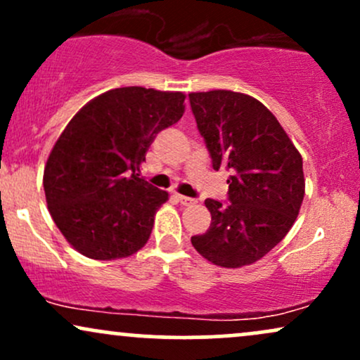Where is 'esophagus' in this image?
Instances as JSON below:
<instances>
[{
	"mask_svg": "<svg viewBox=\"0 0 360 360\" xmlns=\"http://www.w3.org/2000/svg\"><path fill=\"white\" fill-rule=\"evenodd\" d=\"M177 200H179V203L184 205V206H193V205H196V200H194V198L183 196V194H177Z\"/></svg>",
	"mask_w": 360,
	"mask_h": 360,
	"instance_id": "34e87169",
	"label": "esophagus"
}]
</instances>
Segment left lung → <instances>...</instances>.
<instances>
[{"instance_id":"1","label":"left lung","mask_w":360,"mask_h":360,"mask_svg":"<svg viewBox=\"0 0 360 360\" xmlns=\"http://www.w3.org/2000/svg\"><path fill=\"white\" fill-rule=\"evenodd\" d=\"M214 171H229V203L208 200L212 225L193 247L221 267H242L274 249L298 217L303 159L274 115L249 94H189Z\"/></svg>"}]
</instances>
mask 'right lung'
<instances>
[{
	"label": "right lung",
	"mask_w": 360,
	"mask_h": 360,
	"mask_svg": "<svg viewBox=\"0 0 360 360\" xmlns=\"http://www.w3.org/2000/svg\"><path fill=\"white\" fill-rule=\"evenodd\" d=\"M184 94L117 88L74 115L53 146L44 189L57 229L89 259H122L142 249L167 201L140 177L159 131L184 113Z\"/></svg>",
	"instance_id": "add662e5"
}]
</instances>
